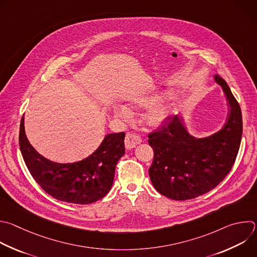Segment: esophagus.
Instances as JSON below:
<instances>
[{
	"label": "esophagus",
	"instance_id": "obj_1",
	"mask_svg": "<svg viewBox=\"0 0 257 257\" xmlns=\"http://www.w3.org/2000/svg\"><path fill=\"white\" fill-rule=\"evenodd\" d=\"M141 142H142V138L139 135L135 133H129V132L126 134V137H125L126 149H132L138 144H140Z\"/></svg>",
	"mask_w": 257,
	"mask_h": 257
}]
</instances>
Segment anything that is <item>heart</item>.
<instances>
[{
  "mask_svg": "<svg viewBox=\"0 0 257 257\" xmlns=\"http://www.w3.org/2000/svg\"><path fill=\"white\" fill-rule=\"evenodd\" d=\"M159 101V97H146V98H140L135 100L132 103L133 108H149L156 104ZM170 112H172V107L169 104H163L159 105L153 109H151L147 115H146V121L148 124L152 126H159L163 122L166 121V119L169 117ZM114 114L117 118L120 119H128L130 117V111L124 107L119 106L114 109Z\"/></svg>",
  "mask_w": 257,
  "mask_h": 257,
  "instance_id": "1",
  "label": "heart"
}]
</instances>
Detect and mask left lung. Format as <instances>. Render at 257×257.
Here are the masks:
<instances>
[{
  "label": "left lung",
  "instance_id": "8db88e82",
  "mask_svg": "<svg viewBox=\"0 0 257 257\" xmlns=\"http://www.w3.org/2000/svg\"><path fill=\"white\" fill-rule=\"evenodd\" d=\"M215 81L229 104L228 117L219 131L197 138L188 132L183 117L175 116L148 135L154 152L150 181L158 193L169 199L191 200L212 191L235 162L242 137L241 109L227 82L219 75H215Z\"/></svg>",
  "mask_w": 257,
  "mask_h": 257
}]
</instances>
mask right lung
I'll list each match as a JSON object with an SVG mask.
<instances>
[{"instance_id": "obj_1", "label": "right lung", "mask_w": 257, "mask_h": 257, "mask_svg": "<svg viewBox=\"0 0 257 257\" xmlns=\"http://www.w3.org/2000/svg\"><path fill=\"white\" fill-rule=\"evenodd\" d=\"M125 133L105 136L99 148L90 156L72 163H58L39 154L28 141L24 117L19 133L23 159L37 184L56 200L88 205L104 198L111 190L118 160L125 153Z\"/></svg>"}]
</instances>
